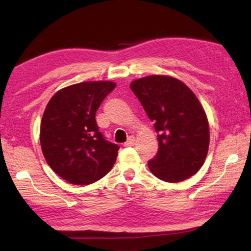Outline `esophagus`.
Returning a JSON list of instances; mask_svg holds the SVG:
<instances>
[{
    "mask_svg": "<svg viewBox=\"0 0 251 251\" xmlns=\"http://www.w3.org/2000/svg\"><path fill=\"white\" fill-rule=\"evenodd\" d=\"M134 142H135V138L132 137V135H131V137L128 138V140L126 141L125 147H132V146L134 145Z\"/></svg>",
    "mask_w": 251,
    "mask_h": 251,
    "instance_id": "esophagus-1",
    "label": "esophagus"
}]
</instances>
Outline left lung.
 Instances as JSON below:
<instances>
[{
    "label": "left lung",
    "instance_id": "1",
    "mask_svg": "<svg viewBox=\"0 0 251 251\" xmlns=\"http://www.w3.org/2000/svg\"><path fill=\"white\" fill-rule=\"evenodd\" d=\"M130 88L158 132L159 150L148 162L150 171L166 182H180L197 174L206 160L210 134L196 94L168 75L141 77Z\"/></svg>",
    "mask_w": 251,
    "mask_h": 251
}]
</instances>
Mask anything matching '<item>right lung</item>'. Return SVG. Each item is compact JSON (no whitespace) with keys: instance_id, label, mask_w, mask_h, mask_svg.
Masks as SVG:
<instances>
[{"instance_id":"add662e5","label":"right lung","mask_w":251,"mask_h":251,"mask_svg":"<svg viewBox=\"0 0 251 251\" xmlns=\"http://www.w3.org/2000/svg\"><path fill=\"white\" fill-rule=\"evenodd\" d=\"M116 88L112 81H89L61 89L49 101L40 142L51 169L72 184H91L108 174L119 146L99 131L96 112Z\"/></svg>"}]
</instances>
